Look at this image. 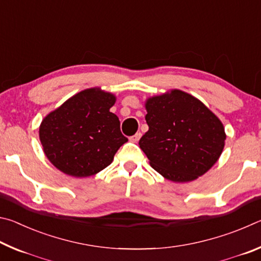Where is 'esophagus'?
<instances>
[{"instance_id":"1","label":"esophagus","mask_w":261,"mask_h":261,"mask_svg":"<svg viewBox=\"0 0 261 261\" xmlns=\"http://www.w3.org/2000/svg\"><path fill=\"white\" fill-rule=\"evenodd\" d=\"M140 137H141V134H140V132H137L136 135H134L132 137H130V140H131V141H134V143H138L139 139H140Z\"/></svg>"}]
</instances>
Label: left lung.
Returning <instances> with one entry per match:
<instances>
[{
	"label": "left lung",
	"mask_w": 261,
	"mask_h": 261,
	"mask_svg": "<svg viewBox=\"0 0 261 261\" xmlns=\"http://www.w3.org/2000/svg\"><path fill=\"white\" fill-rule=\"evenodd\" d=\"M148 131L139 146L154 170L173 182H190L218 161L226 134L221 121L185 92L154 96L146 102Z\"/></svg>",
	"instance_id": "1"
}]
</instances>
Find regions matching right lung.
Returning a JSON list of instances; mask_svg holds the SVG:
<instances>
[{"label": "right lung", "mask_w": 261, "mask_h": 261, "mask_svg": "<svg viewBox=\"0 0 261 261\" xmlns=\"http://www.w3.org/2000/svg\"><path fill=\"white\" fill-rule=\"evenodd\" d=\"M114 103L113 94L88 88L47 115L39 136L43 152L57 169L87 177L112 163L127 141L118 117L109 112Z\"/></svg>", "instance_id": "right-lung-1"}]
</instances>
